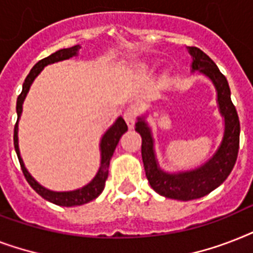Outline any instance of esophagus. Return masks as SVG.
Wrapping results in <instances>:
<instances>
[{"instance_id": "34e87169", "label": "esophagus", "mask_w": 253, "mask_h": 253, "mask_svg": "<svg viewBox=\"0 0 253 253\" xmlns=\"http://www.w3.org/2000/svg\"><path fill=\"white\" fill-rule=\"evenodd\" d=\"M136 117H138V109H136V106H134V105L127 106L126 109H125V111H123V118L126 121L128 128H132V127H134L135 122H136Z\"/></svg>"}]
</instances>
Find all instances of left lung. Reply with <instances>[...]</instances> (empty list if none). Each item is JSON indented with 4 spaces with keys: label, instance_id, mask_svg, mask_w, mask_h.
Returning <instances> with one entry per match:
<instances>
[{
    "label": "left lung",
    "instance_id": "8db88e82",
    "mask_svg": "<svg viewBox=\"0 0 253 253\" xmlns=\"http://www.w3.org/2000/svg\"><path fill=\"white\" fill-rule=\"evenodd\" d=\"M189 53L193 57L192 72L200 71L212 81L218 94L219 111L224 118L223 139L212 158L188 172H164L155 156L151 128L144 118H138L135 125V130L142 136V159L151 188L160 196L180 201L201 198L218 188L231 173L239 152V117L231 101V91L226 77L204 51L197 47H189Z\"/></svg>",
    "mask_w": 253,
    "mask_h": 253
}]
</instances>
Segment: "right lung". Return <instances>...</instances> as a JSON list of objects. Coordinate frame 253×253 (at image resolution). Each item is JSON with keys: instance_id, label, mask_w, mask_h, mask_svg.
<instances>
[{"instance_id": "add662e5", "label": "right lung", "mask_w": 253, "mask_h": 253, "mask_svg": "<svg viewBox=\"0 0 253 253\" xmlns=\"http://www.w3.org/2000/svg\"><path fill=\"white\" fill-rule=\"evenodd\" d=\"M80 49V45H73L71 48H63L56 51L52 55L42 59L41 61H38L37 64L34 65L33 69L30 71V73L26 77L25 83H23V86H22L21 94L18 95L17 99V123H15V127H14V148H15V152H17L18 160H19V164H21L22 172L25 174L26 180L30 184V186L35 190V192L42 196L44 200L49 201L55 205H59V206H65V208H71V206H80V205L87 204L90 201L95 200L97 197L102 193L103 188H105V181H106L107 176H109V166H110L111 156L114 154L115 147L118 144L119 139L125 132L127 131V125L126 122L123 121V118L119 117L113 126L109 128V130L103 134L102 139H101V144H99V148H101V166H99L98 172L94 176V178L89 182L87 185L83 186L81 189H77V190H72V192H52V190H48V189L43 188L41 184H38L37 181L34 180L33 176L30 174L29 170L26 169L25 164H23V160L21 158V154H19V147H18V121L21 118L22 114V105H23V101L26 98V94L29 93V89L33 84V81L35 80V77L39 75V73L43 71L45 65L52 64V63H57V61L67 60L69 57L76 56L77 52Z\"/></svg>"}]
</instances>
